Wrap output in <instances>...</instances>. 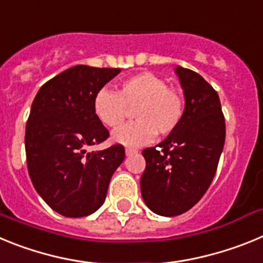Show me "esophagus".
<instances>
[{"mask_svg":"<svg viewBox=\"0 0 263 263\" xmlns=\"http://www.w3.org/2000/svg\"><path fill=\"white\" fill-rule=\"evenodd\" d=\"M125 154H126L127 157H130V155L137 154V150H136V148H130V147H127V148H125Z\"/></svg>","mask_w":263,"mask_h":263,"instance_id":"esophagus-1","label":"esophagus"}]
</instances>
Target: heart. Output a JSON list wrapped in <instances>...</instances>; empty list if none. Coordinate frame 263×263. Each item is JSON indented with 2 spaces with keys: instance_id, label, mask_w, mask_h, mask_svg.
Returning a JSON list of instances; mask_svg holds the SVG:
<instances>
[{
  "instance_id": "1",
  "label": "heart",
  "mask_w": 263,
  "mask_h": 263,
  "mask_svg": "<svg viewBox=\"0 0 263 263\" xmlns=\"http://www.w3.org/2000/svg\"><path fill=\"white\" fill-rule=\"evenodd\" d=\"M136 122L120 127L111 134L113 142L124 146H142L152 142L155 133L168 136L182 122L184 97L166 80L152 72H141L125 79L118 93L106 88L93 99L96 117L108 127H117L134 109Z\"/></svg>"
}]
</instances>
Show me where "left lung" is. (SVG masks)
<instances>
[{
	"instance_id": "obj_1",
	"label": "left lung",
	"mask_w": 263,
	"mask_h": 263,
	"mask_svg": "<svg viewBox=\"0 0 263 263\" xmlns=\"http://www.w3.org/2000/svg\"><path fill=\"white\" fill-rule=\"evenodd\" d=\"M175 73L184 92L182 122L155 147L142 152V199L148 210L166 217L187 212L203 197L225 143L217 92L191 69L176 66Z\"/></svg>"
}]
</instances>
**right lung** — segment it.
Segmentation results:
<instances>
[{"label": "right lung", "instance_id": "obj_1", "mask_svg": "<svg viewBox=\"0 0 263 263\" xmlns=\"http://www.w3.org/2000/svg\"><path fill=\"white\" fill-rule=\"evenodd\" d=\"M120 72L71 67L42 85L31 104L25 136L30 179L48 206L66 217L96 212L125 159L121 145L87 152L109 137L95 115L93 99Z\"/></svg>", "mask_w": 263, "mask_h": 263}]
</instances>
